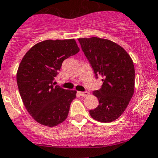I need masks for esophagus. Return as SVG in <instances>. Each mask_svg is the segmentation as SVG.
<instances>
[{
    "instance_id": "esophagus-1",
    "label": "esophagus",
    "mask_w": 158,
    "mask_h": 158,
    "mask_svg": "<svg viewBox=\"0 0 158 158\" xmlns=\"http://www.w3.org/2000/svg\"><path fill=\"white\" fill-rule=\"evenodd\" d=\"M79 94L81 95L82 96H87L89 95V93L87 91H85V92H79Z\"/></svg>"
}]
</instances>
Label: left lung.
Returning a JSON list of instances; mask_svg holds the SVG:
<instances>
[{"instance_id":"8db88e82","label":"left lung","mask_w":158,"mask_h":158,"mask_svg":"<svg viewBox=\"0 0 158 158\" xmlns=\"http://www.w3.org/2000/svg\"><path fill=\"white\" fill-rule=\"evenodd\" d=\"M78 40L95 75L102 78L101 89L93 93L99 105L89 110L90 116L101 123L114 121L123 114L134 95L132 59L124 48L108 39L92 37Z\"/></svg>"}]
</instances>
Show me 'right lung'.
I'll return each instance as SVG.
<instances>
[{
  "label": "right lung",
  "instance_id": "right-lung-1",
  "mask_svg": "<svg viewBox=\"0 0 158 158\" xmlns=\"http://www.w3.org/2000/svg\"><path fill=\"white\" fill-rule=\"evenodd\" d=\"M79 52L75 39L38 42L26 52L17 72V83L26 110L44 126H57L66 120L76 90L54 85L62 62Z\"/></svg>",
  "mask_w": 158,
  "mask_h": 158
}]
</instances>
